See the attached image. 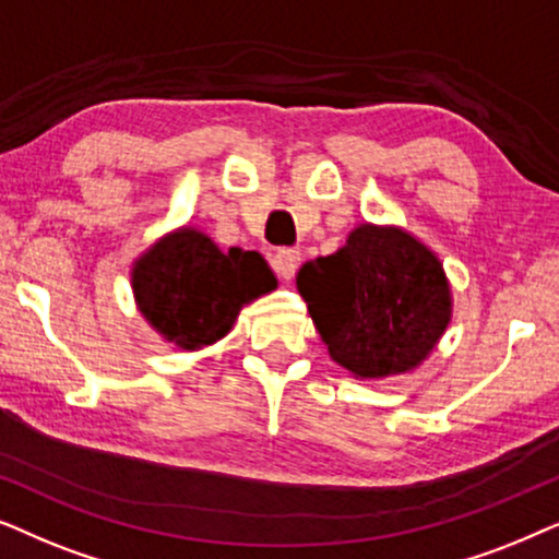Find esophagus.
I'll list each match as a JSON object with an SVG mask.
<instances>
[{"label": "esophagus", "mask_w": 559, "mask_h": 559, "mask_svg": "<svg viewBox=\"0 0 559 559\" xmlns=\"http://www.w3.org/2000/svg\"><path fill=\"white\" fill-rule=\"evenodd\" d=\"M299 265H301V252L294 248H284L273 255V271L284 281H292L296 271H299Z\"/></svg>", "instance_id": "1"}]
</instances>
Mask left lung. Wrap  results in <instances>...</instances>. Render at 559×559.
<instances>
[{
	"label": "left lung",
	"mask_w": 559,
	"mask_h": 559,
	"mask_svg": "<svg viewBox=\"0 0 559 559\" xmlns=\"http://www.w3.org/2000/svg\"><path fill=\"white\" fill-rule=\"evenodd\" d=\"M332 360L357 378L419 366L450 324L440 258L396 227L360 225L326 258L296 275Z\"/></svg>",
	"instance_id": "1"
}]
</instances>
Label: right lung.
<instances>
[{"instance_id":"right-lung-1","label":"right lung","mask_w":559,"mask_h":559,"mask_svg":"<svg viewBox=\"0 0 559 559\" xmlns=\"http://www.w3.org/2000/svg\"><path fill=\"white\" fill-rule=\"evenodd\" d=\"M275 288L258 252H222L197 229L155 242L132 267V292L147 322L181 349L212 345L233 330L242 304Z\"/></svg>"}]
</instances>
